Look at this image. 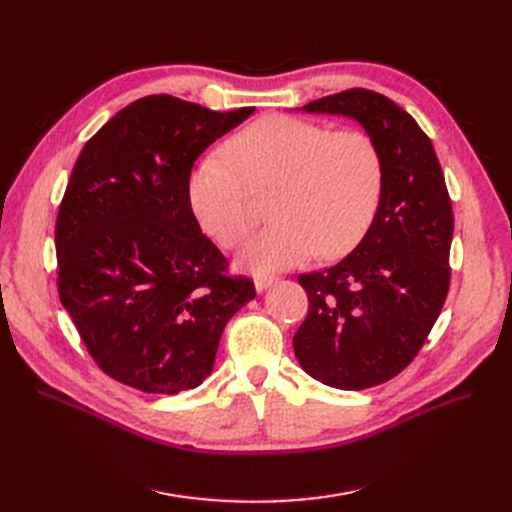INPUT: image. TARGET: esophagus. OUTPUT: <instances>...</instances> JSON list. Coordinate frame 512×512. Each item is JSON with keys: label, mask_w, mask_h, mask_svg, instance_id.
I'll return each instance as SVG.
<instances>
[{"label": "esophagus", "mask_w": 512, "mask_h": 512, "mask_svg": "<svg viewBox=\"0 0 512 512\" xmlns=\"http://www.w3.org/2000/svg\"><path fill=\"white\" fill-rule=\"evenodd\" d=\"M275 282H277V277H275V275H258L256 280H254V286H256V290H258V292H262V290L271 288Z\"/></svg>", "instance_id": "1"}]
</instances>
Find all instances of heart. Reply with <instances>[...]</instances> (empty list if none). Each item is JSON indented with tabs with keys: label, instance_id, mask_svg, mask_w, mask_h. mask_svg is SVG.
Listing matches in <instances>:
<instances>
[{
	"label": "heart",
	"instance_id": "b5f03b06",
	"mask_svg": "<svg viewBox=\"0 0 512 512\" xmlns=\"http://www.w3.org/2000/svg\"><path fill=\"white\" fill-rule=\"evenodd\" d=\"M384 168L363 132H335L288 115L250 123L209 153L188 179L196 222L222 247L239 245L254 226L250 194L277 188L271 228L247 243L239 262L254 273L282 271L320 254L354 250L376 218Z\"/></svg>",
	"mask_w": 512,
	"mask_h": 512
}]
</instances>
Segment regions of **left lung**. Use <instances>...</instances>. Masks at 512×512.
Instances as JSON below:
<instances>
[{
	"instance_id": "obj_1",
	"label": "left lung",
	"mask_w": 512,
	"mask_h": 512,
	"mask_svg": "<svg viewBox=\"0 0 512 512\" xmlns=\"http://www.w3.org/2000/svg\"><path fill=\"white\" fill-rule=\"evenodd\" d=\"M299 111L354 119L382 158L374 222L335 267L299 275L309 312L292 337L309 376L361 391L397 376L440 316L451 280V198L429 136L393 100L348 89Z\"/></svg>"
}]
</instances>
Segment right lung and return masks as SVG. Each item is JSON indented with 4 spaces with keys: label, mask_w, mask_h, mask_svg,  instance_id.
Masks as SVG:
<instances>
[{
    "label": "right lung",
    "mask_w": 512,
    "mask_h": 512,
    "mask_svg": "<svg viewBox=\"0 0 512 512\" xmlns=\"http://www.w3.org/2000/svg\"><path fill=\"white\" fill-rule=\"evenodd\" d=\"M254 113L147 96L85 143L61 200L59 299L104 374L145 393L196 389L226 322L256 297L188 203L192 166Z\"/></svg>",
    "instance_id": "add662e5"
}]
</instances>
